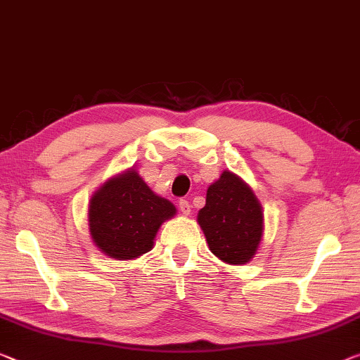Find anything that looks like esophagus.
I'll return each instance as SVG.
<instances>
[{"instance_id":"1","label":"esophagus","mask_w":360,"mask_h":360,"mask_svg":"<svg viewBox=\"0 0 360 360\" xmlns=\"http://www.w3.org/2000/svg\"><path fill=\"white\" fill-rule=\"evenodd\" d=\"M179 209H180V212L184 214V215H190V212H191L190 202L185 201V199H180V201H179Z\"/></svg>"}]
</instances>
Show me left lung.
<instances>
[{"label": "left lung", "instance_id": "1", "mask_svg": "<svg viewBox=\"0 0 360 360\" xmlns=\"http://www.w3.org/2000/svg\"><path fill=\"white\" fill-rule=\"evenodd\" d=\"M198 224L215 257L230 265L256 256L264 233V212L257 196L240 175L224 170L209 185Z\"/></svg>", "mask_w": 360, "mask_h": 360}]
</instances>
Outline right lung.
<instances>
[{
	"mask_svg": "<svg viewBox=\"0 0 360 360\" xmlns=\"http://www.w3.org/2000/svg\"><path fill=\"white\" fill-rule=\"evenodd\" d=\"M176 207L149 188L135 167L109 180L88 204V229L95 246L114 261H131L151 251L158 230Z\"/></svg>",
	"mask_w": 360,
	"mask_h": 360,
	"instance_id": "1",
	"label": "right lung"
}]
</instances>
